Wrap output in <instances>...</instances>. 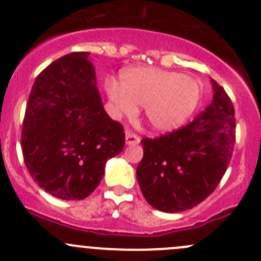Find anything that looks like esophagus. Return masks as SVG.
Masks as SVG:
<instances>
[{
	"label": "esophagus",
	"mask_w": 261,
	"mask_h": 261,
	"mask_svg": "<svg viewBox=\"0 0 261 261\" xmlns=\"http://www.w3.org/2000/svg\"><path fill=\"white\" fill-rule=\"evenodd\" d=\"M139 143H140V138L136 134L131 133L130 130L126 131V144L127 145H136Z\"/></svg>",
	"instance_id": "obj_1"
}]
</instances>
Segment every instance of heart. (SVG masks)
Segmentation results:
<instances>
[{"instance_id": "1", "label": "heart", "mask_w": 261, "mask_h": 261, "mask_svg": "<svg viewBox=\"0 0 261 261\" xmlns=\"http://www.w3.org/2000/svg\"><path fill=\"white\" fill-rule=\"evenodd\" d=\"M106 88L121 114L130 115L135 105H144L146 121L156 131H172L183 125L196 111L202 96L198 81L156 68L123 70L120 84L107 81Z\"/></svg>"}]
</instances>
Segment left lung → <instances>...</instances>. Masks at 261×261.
<instances>
[{
  "mask_svg": "<svg viewBox=\"0 0 261 261\" xmlns=\"http://www.w3.org/2000/svg\"><path fill=\"white\" fill-rule=\"evenodd\" d=\"M213 99L192 122L155 139L141 140L144 156L136 169L150 206L183 212L201 203L222 179L236 140L235 109L216 81Z\"/></svg>",
  "mask_w": 261,
  "mask_h": 261,
  "instance_id": "1",
  "label": "left lung"
}]
</instances>
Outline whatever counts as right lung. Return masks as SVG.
I'll return each instance as SVG.
<instances>
[{
	"mask_svg": "<svg viewBox=\"0 0 261 261\" xmlns=\"http://www.w3.org/2000/svg\"><path fill=\"white\" fill-rule=\"evenodd\" d=\"M88 57L70 53L38 75L21 131L23 162L33 179L65 201L88 197L107 160L125 145L123 126L105 111Z\"/></svg>",
	"mask_w": 261,
	"mask_h": 261,
	"instance_id": "obj_1",
	"label": "right lung"
}]
</instances>
